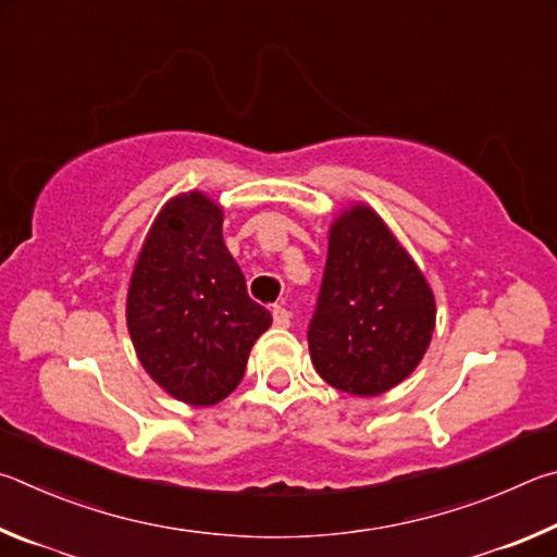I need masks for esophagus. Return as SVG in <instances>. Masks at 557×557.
<instances>
[{"instance_id":"esophagus-1","label":"esophagus","mask_w":557,"mask_h":557,"mask_svg":"<svg viewBox=\"0 0 557 557\" xmlns=\"http://www.w3.org/2000/svg\"><path fill=\"white\" fill-rule=\"evenodd\" d=\"M271 315H273V325L278 327H288L290 325V313L284 306H273L271 308Z\"/></svg>"}]
</instances>
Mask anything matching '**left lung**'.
Listing matches in <instances>:
<instances>
[{"instance_id": "obj_1", "label": "left lung", "mask_w": 557, "mask_h": 557, "mask_svg": "<svg viewBox=\"0 0 557 557\" xmlns=\"http://www.w3.org/2000/svg\"><path fill=\"white\" fill-rule=\"evenodd\" d=\"M435 330V298L423 271L357 202L330 227L327 261L308 347L315 372L352 396H379L421 364Z\"/></svg>"}]
</instances>
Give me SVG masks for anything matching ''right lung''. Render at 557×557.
Segmentation results:
<instances>
[{
    "label": "right lung",
    "mask_w": 557,
    "mask_h": 557,
    "mask_svg": "<svg viewBox=\"0 0 557 557\" xmlns=\"http://www.w3.org/2000/svg\"><path fill=\"white\" fill-rule=\"evenodd\" d=\"M222 218L200 190L171 198L146 234L126 294V327L146 374L190 406L230 396L271 325L224 247Z\"/></svg>",
    "instance_id": "add662e5"
}]
</instances>
